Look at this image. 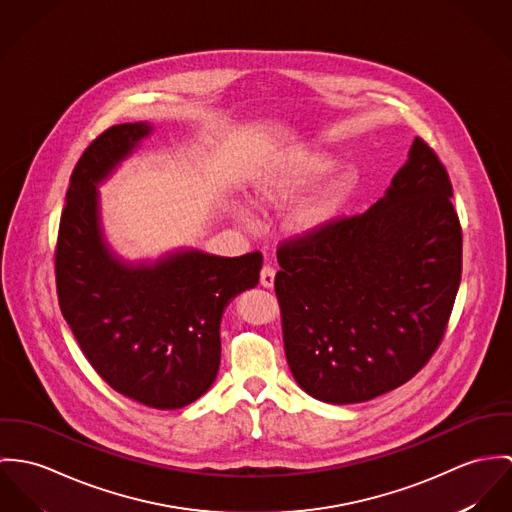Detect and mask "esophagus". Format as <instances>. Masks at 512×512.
Returning a JSON list of instances; mask_svg holds the SVG:
<instances>
[{
  "label": "esophagus",
  "mask_w": 512,
  "mask_h": 512,
  "mask_svg": "<svg viewBox=\"0 0 512 512\" xmlns=\"http://www.w3.org/2000/svg\"><path fill=\"white\" fill-rule=\"evenodd\" d=\"M273 284H275V269L271 265H265L261 269V286L273 288Z\"/></svg>",
  "instance_id": "esophagus-1"
}]
</instances>
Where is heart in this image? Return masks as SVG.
Segmentation results:
<instances>
[{
  "mask_svg": "<svg viewBox=\"0 0 512 512\" xmlns=\"http://www.w3.org/2000/svg\"><path fill=\"white\" fill-rule=\"evenodd\" d=\"M336 161L310 147H290L275 157L253 180V200L265 208H283L310 185L306 195L292 204L286 226L292 233L312 235L336 222L359 190L355 169L332 171ZM322 177L321 181L319 178ZM321 182L318 183L317 180Z\"/></svg>",
  "mask_w": 512,
  "mask_h": 512,
  "instance_id": "b5f03b06",
  "label": "heart"
}]
</instances>
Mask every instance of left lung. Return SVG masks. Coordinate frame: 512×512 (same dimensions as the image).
<instances>
[{"mask_svg": "<svg viewBox=\"0 0 512 512\" xmlns=\"http://www.w3.org/2000/svg\"><path fill=\"white\" fill-rule=\"evenodd\" d=\"M452 196L446 167L414 137L408 161L365 214L279 245L284 353L310 397L371 400L434 355L461 279Z\"/></svg>", "mask_w": 512, "mask_h": 512, "instance_id": "obj_1", "label": "left lung"}]
</instances>
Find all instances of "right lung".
Instances as JSON below:
<instances>
[{
  "label": "right lung",
  "instance_id": "right-lung-1",
  "mask_svg": "<svg viewBox=\"0 0 512 512\" xmlns=\"http://www.w3.org/2000/svg\"><path fill=\"white\" fill-rule=\"evenodd\" d=\"M153 127L121 123L76 163L60 216L55 273L60 312L96 373L125 397L159 410L202 397L220 369V322L231 298L259 283L263 255L198 249L127 263L108 245L100 192Z\"/></svg>",
  "mask_w": 512,
  "mask_h": 512
}]
</instances>
